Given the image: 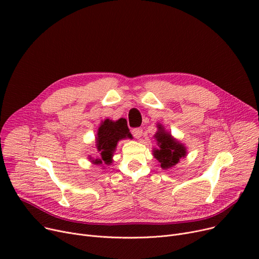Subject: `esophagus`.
Here are the masks:
<instances>
[{"mask_svg":"<svg viewBox=\"0 0 259 259\" xmlns=\"http://www.w3.org/2000/svg\"><path fill=\"white\" fill-rule=\"evenodd\" d=\"M132 134L135 139H140L143 135V129L142 128H134V129H132Z\"/></svg>","mask_w":259,"mask_h":259,"instance_id":"esophagus-1","label":"esophagus"}]
</instances>
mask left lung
<instances>
[{"label":"left lung","instance_id":"obj_1","mask_svg":"<svg viewBox=\"0 0 259 259\" xmlns=\"http://www.w3.org/2000/svg\"><path fill=\"white\" fill-rule=\"evenodd\" d=\"M158 131L155 133L154 138L157 142L158 149H154L153 155L159 161L160 168L167 170L179 164L180 159L186 156V147L173 139L171 133L167 132L161 125H157Z\"/></svg>","mask_w":259,"mask_h":259}]
</instances>
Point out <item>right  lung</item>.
<instances>
[{"label":"right lung","instance_id":"obj_1","mask_svg":"<svg viewBox=\"0 0 259 259\" xmlns=\"http://www.w3.org/2000/svg\"><path fill=\"white\" fill-rule=\"evenodd\" d=\"M127 138L131 139V133L129 132L125 119L119 118L116 121L109 118L105 119L102 121L97 135V147L101 152V157L95 159H91L90 157L89 159H91L94 165H102L103 162L106 165H110L117 142Z\"/></svg>","mask_w":259,"mask_h":259}]
</instances>
